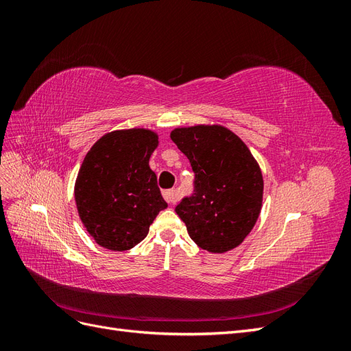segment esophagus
Segmentation results:
<instances>
[{
    "label": "esophagus",
    "mask_w": 351,
    "mask_h": 351,
    "mask_svg": "<svg viewBox=\"0 0 351 351\" xmlns=\"http://www.w3.org/2000/svg\"><path fill=\"white\" fill-rule=\"evenodd\" d=\"M164 195V199L168 202V204L169 205H171V204H176V202H177V199H178V195H177V192H176V190H165V192L162 193Z\"/></svg>",
    "instance_id": "34e87169"
}]
</instances>
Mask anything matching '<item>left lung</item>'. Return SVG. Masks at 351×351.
<instances>
[{
    "mask_svg": "<svg viewBox=\"0 0 351 351\" xmlns=\"http://www.w3.org/2000/svg\"><path fill=\"white\" fill-rule=\"evenodd\" d=\"M169 137L195 171V193L176 206L190 239L210 253L237 247L262 209L263 178L258 161L224 125L177 127Z\"/></svg>",
    "mask_w": 351,
    "mask_h": 351,
    "instance_id": "obj_1",
    "label": "left lung"
}]
</instances>
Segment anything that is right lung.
<instances>
[{
  "label": "right lung",
  "mask_w": 351,
  "mask_h": 351,
  "mask_svg": "<svg viewBox=\"0 0 351 351\" xmlns=\"http://www.w3.org/2000/svg\"><path fill=\"white\" fill-rule=\"evenodd\" d=\"M158 143V134L149 129L114 130L84 156L74 199L84 228L101 247H134L168 206L149 167Z\"/></svg>",
  "instance_id": "obj_1"
}]
</instances>
